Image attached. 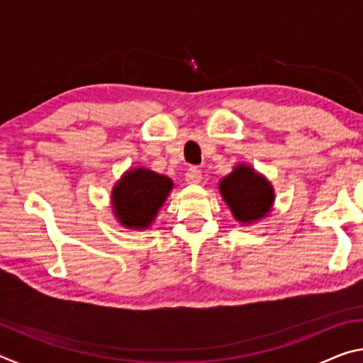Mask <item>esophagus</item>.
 <instances>
[{"mask_svg": "<svg viewBox=\"0 0 363 363\" xmlns=\"http://www.w3.org/2000/svg\"><path fill=\"white\" fill-rule=\"evenodd\" d=\"M186 181L189 184H199L201 181V171L195 167H190L186 173Z\"/></svg>", "mask_w": 363, "mask_h": 363, "instance_id": "esophagus-1", "label": "esophagus"}]
</instances>
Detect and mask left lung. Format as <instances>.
<instances>
[{"label": "left lung", "instance_id": "1", "mask_svg": "<svg viewBox=\"0 0 363 363\" xmlns=\"http://www.w3.org/2000/svg\"><path fill=\"white\" fill-rule=\"evenodd\" d=\"M219 192L233 218L242 224L266 218L275 200L270 182L247 164H237L230 174L223 177Z\"/></svg>", "mask_w": 363, "mask_h": 363}]
</instances>
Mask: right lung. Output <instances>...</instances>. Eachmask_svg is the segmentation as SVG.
I'll list each match as a JSON object with an SVG mask.
<instances>
[{"instance_id": "add662e5", "label": "right lung", "mask_w": 363, "mask_h": 363, "mask_svg": "<svg viewBox=\"0 0 363 363\" xmlns=\"http://www.w3.org/2000/svg\"><path fill=\"white\" fill-rule=\"evenodd\" d=\"M173 189V181L145 168L130 169L115 184L112 206L118 223L128 229H147Z\"/></svg>"}]
</instances>
